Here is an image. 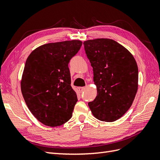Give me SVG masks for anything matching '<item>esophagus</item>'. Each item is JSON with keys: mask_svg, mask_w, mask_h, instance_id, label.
Wrapping results in <instances>:
<instances>
[{"mask_svg": "<svg viewBox=\"0 0 160 160\" xmlns=\"http://www.w3.org/2000/svg\"><path fill=\"white\" fill-rule=\"evenodd\" d=\"M84 89H85V87H78V91L80 92H82Z\"/></svg>", "mask_w": 160, "mask_h": 160, "instance_id": "esophagus-1", "label": "esophagus"}]
</instances>
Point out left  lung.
I'll use <instances>...</instances> for the list:
<instances>
[{
	"mask_svg": "<svg viewBox=\"0 0 160 160\" xmlns=\"http://www.w3.org/2000/svg\"><path fill=\"white\" fill-rule=\"evenodd\" d=\"M84 44L97 91L89 108L98 120L116 121L130 109L136 96L137 63L128 49L113 40H88Z\"/></svg>",
	"mask_w": 160,
	"mask_h": 160,
	"instance_id": "obj_1",
	"label": "left lung"
}]
</instances>
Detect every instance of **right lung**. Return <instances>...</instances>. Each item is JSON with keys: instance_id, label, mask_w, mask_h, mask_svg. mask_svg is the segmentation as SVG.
Returning a JSON list of instances; mask_svg holds the SVG:
<instances>
[{"instance_id": "add662e5", "label": "right lung", "mask_w": 160, "mask_h": 160, "mask_svg": "<svg viewBox=\"0 0 160 160\" xmlns=\"http://www.w3.org/2000/svg\"><path fill=\"white\" fill-rule=\"evenodd\" d=\"M82 44L78 40L45 44L28 57L21 91L28 109L44 125L59 126L72 116L78 99L68 63Z\"/></svg>"}]
</instances>
